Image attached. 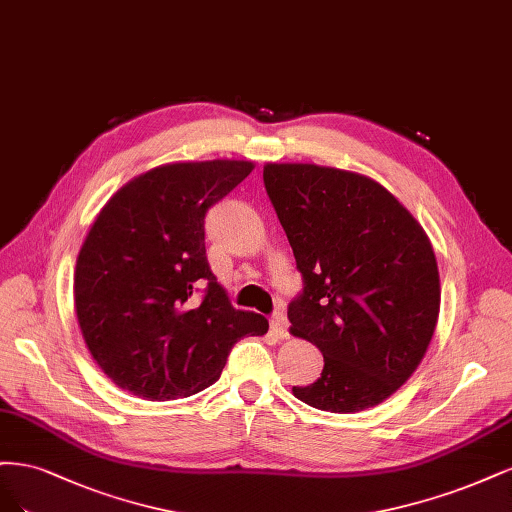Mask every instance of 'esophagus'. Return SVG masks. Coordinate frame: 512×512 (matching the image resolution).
<instances>
[{
  "instance_id": "34e87169",
  "label": "esophagus",
  "mask_w": 512,
  "mask_h": 512,
  "mask_svg": "<svg viewBox=\"0 0 512 512\" xmlns=\"http://www.w3.org/2000/svg\"><path fill=\"white\" fill-rule=\"evenodd\" d=\"M270 325H272L274 334H276L280 340H285V338L289 336V321H287V317L283 315V312H274L272 319H270Z\"/></svg>"
}]
</instances>
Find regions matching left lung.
Here are the masks:
<instances>
[{"instance_id":"obj_1","label":"left lung","mask_w":512,"mask_h":512,"mask_svg":"<svg viewBox=\"0 0 512 512\" xmlns=\"http://www.w3.org/2000/svg\"><path fill=\"white\" fill-rule=\"evenodd\" d=\"M263 185L293 249L304 291L291 334L323 353L304 404L359 412L398 391L430 346L440 276L421 223L376 180L315 163H268Z\"/></svg>"}]
</instances>
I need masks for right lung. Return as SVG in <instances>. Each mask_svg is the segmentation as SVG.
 <instances>
[{
  "mask_svg": "<svg viewBox=\"0 0 512 512\" xmlns=\"http://www.w3.org/2000/svg\"><path fill=\"white\" fill-rule=\"evenodd\" d=\"M253 161L166 163L129 180L82 242L74 304L82 338L114 385L144 400L187 398L219 381L232 346L268 319L236 310L206 259L212 204Z\"/></svg>",
  "mask_w": 512,
  "mask_h": 512,
  "instance_id": "right-lung-1",
  "label": "right lung"
}]
</instances>
